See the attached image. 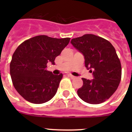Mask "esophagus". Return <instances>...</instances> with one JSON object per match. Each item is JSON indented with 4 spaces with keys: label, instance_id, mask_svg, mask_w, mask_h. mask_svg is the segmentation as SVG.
Here are the masks:
<instances>
[{
    "label": "esophagus",
    "instance_id": "obj_1",
    "mask_svg": "<svg viewBox=\"0 0 132 132\" xmlns=\"http://www.w3.org/2000/svg\"><path fill=\"white\" fill-rule=\"evenodd\" d=\"M68 76L69 77L71 78V79H74L75 78V77L73 76V75H68Z\"/></svg>",
    "mask_w": 132,
    "mask_h": 132
}]
</instances>
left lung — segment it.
Wrapping results in <instances>:
<instances>
[{"label":"left lung","mask_w":132,"mask_h":132,"mask_svg":"<svg viewBox=\"0 0 132 132\" xmlns=\"http://www.w3.org/2000/svg\"><path fill=\"white\" fill-rule=\"evenodd\" d=\"M71 43L83 55L85 67L93 75L92 80L82 78L83 85L78 89V96L92 104L104 102L121 80L122 67L115 48L108 40L93 34L73 38Z\"/></svg>","instance_id":"1"}]
</instances>
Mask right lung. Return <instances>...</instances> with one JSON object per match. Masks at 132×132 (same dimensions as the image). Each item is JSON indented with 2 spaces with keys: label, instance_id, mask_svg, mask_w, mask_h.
<instances>
[{
  "label": "right lung",
  "instance_id": "right-lung-1",
  "mask_svg": "<svg viewBox=\"0 0 132 132\" xmlns=\"http://www.w3.org/2000/svg\"><path fill=\"white\" fill-rule=\"evenodd\" d=\"M70 41L69 38L38 36L25 41L17 47L12 57L10 73L15 89L25 100L42 104L55 95L63 74L53 75L45 70L47 63L55 65Z\"/></svg>",
  "mask_w": 132,
  "mask_h": 132
}]
</instances>
